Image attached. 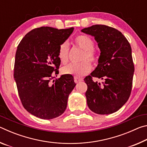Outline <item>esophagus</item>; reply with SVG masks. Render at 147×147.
Returning a JSON list of instances; mask_svg holds the SVG:
<instances>
[{
    "mask_svg": "<svg viewBox=\"0 0 147 147\" xmlns=\"http://www.w3.org/2000/svg\"><path fill=\"white\" fill-rule=\"evenodd\" d=\"M82 80H83V78H80V77H77V76L74 77V82H75V83H78V82H81Z\"/></svg>",
    "mask_w": 147,
    "mask_h": 147,
    "instance_id": "esophagus-1",
    "label": "esophagus"
}]
</instances>
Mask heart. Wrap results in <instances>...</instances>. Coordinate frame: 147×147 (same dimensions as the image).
<instances>
[{
	"mask_svg": "<svg viewBox=\"0 0 147 147\" xmlns=\"http://www.w3.org/2000/svg\"><path fill=\"white\" fill-rule=\"evenodd\" d=\"M77 46L84 51L82 60L78 63H70L62 69V73L67 74H72L76 76H82L88 73L91 71V63L88 60L94 62L96 60V52L93 49L94 42L91 38L86 35H79L74 39ZM69 46L67 42L61 43L58 49V58L63 64L68 61Z\"/></svg>",
	"mask_w": 147,
	"mask_h": 147,
	"instance_id": "obj_1",
	"label": "heart"
}]
</instances>
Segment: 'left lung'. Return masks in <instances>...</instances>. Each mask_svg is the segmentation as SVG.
<instances>
[{"mask_svg":"<svg viewBox=\"0 0 147 147\" xmlns=\"http://www.w3.org/2000/svg\"><path fill=\"white\" fill-rule=\"evenodd\" d=\"M81 32L93 36L100 51L98 65L84 78L88 106L100 115L116 112L128 100L132 87L134 66L130 45L121 32L106 25L96 24ZM91 77L103 82H93Z\"/></svg>","mask_w":147,"mask_h":147,"instance_id":"8db88e82","label":"left lung"}]
</instances>
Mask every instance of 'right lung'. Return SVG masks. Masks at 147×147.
Wrapping results in <instances>:
<instances>
[{"instance_id": "add662e5", "label": "right lung", "mask_w": 147, "mask_h": 147, "mask_svg": "<svg viewBox=\"0 0 147 147\" xmlns=\"http://www.w3.org/2000/svg\"><path fill=\"white\" fill-rule=\"evenodd\" d=\"M73 30L49 26L35 28L17 47L13 78L24 108L37 117L54 119L65 111L69 94L76 86L73 76L63 74L53 83L51 80L60 65L59 47Z\"/></svg>"}]
</instances>
